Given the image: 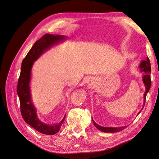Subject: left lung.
<instances>
[{
    "label": "left lung",
    "mask_w": 159,
    "mask_h": 159,
    "mask_svg": "<svg viewBox=\"0 0 159 159\" xmlns=\"http://www.w3.org/2000/svg\"><path fill=\"white\" fill-rule=\"evenodd\" d=\"M139 68H140L141 72H144L145 73L143 76V82L144 83V85L145 87V92L143 95V97H144L143 104L145 105V98H146L147 93L149 92V90H150V87H151V79H150V74L151 73V65H150V60H149L148 57H146V60H143L141 61V64L139 65ZM140 112L139 113H140ZM92 120L95 127L98 129H99V130H101L102 132H117L123 130V129H124L126 128V126H122V127H117V128L103 127V126L97 124L94 121L93 118H92Z\"/></svg>",
    "instance_id": "obj_1"
}]
</instances>
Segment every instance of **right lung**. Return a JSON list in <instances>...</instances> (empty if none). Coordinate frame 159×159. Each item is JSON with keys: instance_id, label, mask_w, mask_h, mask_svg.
<instances>
[{"instance_id": "1", "label": "right lung", "mask_w": 159, "mask_h": 159, "mask_svg": "<svg viewBox=\"0 0 159 159\" xmlns=\"http://www.w3.org/2000/svg\"><path fill=\"white\" fill-rule=\"evenodd\" d=\"M66 38V36L61 35H54L48 34L44 35L35 42L22 61L20 74L17 86V93L20 99L21 115L26 123L39 132L44 134L53 135L59 132L66 115L59 124L56 125H47L39 120L36 115V110L31 98L30 84L31 68L34 61L36 60L45 51L48 50L53 45L65 40Z\"/></svg>"}]
</instances>
